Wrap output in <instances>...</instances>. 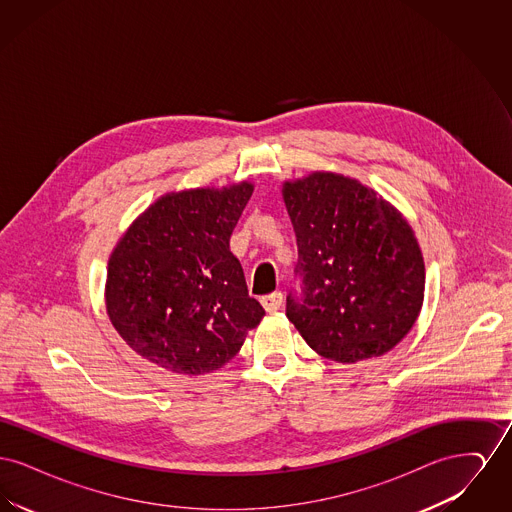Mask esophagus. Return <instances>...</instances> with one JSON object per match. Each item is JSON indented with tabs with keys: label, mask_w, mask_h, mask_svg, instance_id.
I'll list each match as a JSON object with an SVG mask.
<instances>
[{
	"label": "esophagus",
	"mask_w": 512,
	"mask_h": 512,
	"mask_svg": "<svg viewBox=\"0 0 512 512\" xmlns=\"http://www.w3.org/2000/svg\"><path fill=\"white\" fill-rule=\"evenodd\" d=\"M261 303L267 309V313H276L282 307V303H284V295H282V292L268 293V295L261 299Z\"/></svg>",
	"instance_id": "34e87169"
}]
</instances>
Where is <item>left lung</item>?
Returning a JSON list of instances; mask_svg holds the SVG:
<instances>
[{
    "label": "left lung",
    "mask_w": 512,
    "mask_h": 512,
    "mask_svg": "<svg viewBox=\"0 0 512 512\" xmlns=\"http://www.w3.org/2000/svg\"><path fill=\"white\" fill-rule=\"evenodd\" d=\"M297 238L299 292L286 317L318 355L357 363L393 349L424 299V261L411 226L357 180L315 172L284 184Z\"/></svg>",
    "instance_id": "8db88e82"
}]
</instances>
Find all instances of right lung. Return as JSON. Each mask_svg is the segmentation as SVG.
Wrapping results in <instances>:
<instances>
[{"label": "right lung", "instance_id": "1", "mask_svg": "<svg viewBox=\"0 0 512 512\" xmlns=\"http://www.w3.org/2000/svg\"><path fill=\"white\" fill-rule=\"evenodd\" d=\"M253 194L242 182L153 203L115 247L107 313L140 357L176 374L213 372L238 355L265 309L247 293L230 236Z\"/></svg>", "mask_w": 512, "mask_h": 512}]
</instances>
